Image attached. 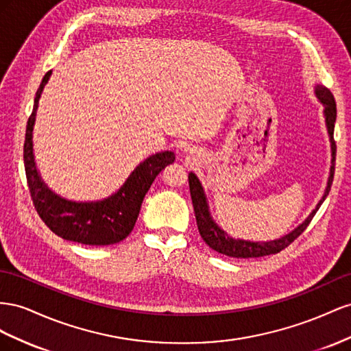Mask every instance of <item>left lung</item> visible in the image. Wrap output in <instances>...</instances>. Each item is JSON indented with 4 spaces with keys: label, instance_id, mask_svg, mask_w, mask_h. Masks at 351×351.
<instances>
[{
    "label": "left lung",
    "instance_id": "8db88e82",
    "mask_svg": "<svg viewBox=\"0 0 351 351\" xmlns=\"http://www.w3.org/2000/svg\"><path fill=\"white\" fill-rule=\"evenodd\" d=\"M315 94L319 98V101L325 106L324 114H325V122H326V129H328V135H329V141H331V152H332V160H331V170H329V178H328V186L325 189L324 197L320 198V202L317 203L316 208L312 213L307 216L303 223H300L294 231L289 232L288 235H284L279 239H274V241H267V243H253V241H244V239H234L229 237L223 229H220L217 223H215V220L210 216L208 212V206H207V199L203 191V186L199 184L198 178L195 173H189L188 175V181H189V193H191L193 198V206H194V212H195V219H197V226H198V232L204 239V243L213 248L215 252L225 254L229 257H237V258H250V257H263L269 254H276L291 244L297 237L302 235L304 232V229L308 226L310 220L313 219L316 215L317 208L320 207L325 202L326 195L329 194V189H331L332 185V179H334V172H335V141H334V126H335V119H337V104L332 93L329 91L328 88L317 85L315 88Z\"/></svg>",
    "mask_w": 351,
    "mask_h": 351
}]
</instances>
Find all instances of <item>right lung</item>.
<instances>
[{
  "mask_svg": "<svg viewBox=\"0 0 351 351\" xmlns=\"http://www.w3.org/2000/svg\"><path fill=\"white\" fill-rule=\"evenodd\" d=\"M49 76L51 70L45 73L36 91L32 114L29 116L26 125L23 145L26 179L34 206L43 222L56 235L67 241L86 245L116 244L131 234L147 191L156 176L167 165L175 162V154L163 152L149 156L136 166L117 193L101 202L76 203L54 194L38 173L32 143L38 103Z\"/></svg>",
  "mask_w": 351,
  "mask_h": 351,
  "instance_id": "add662e5",
  "label": "right lung"
}]
</instances>
